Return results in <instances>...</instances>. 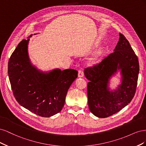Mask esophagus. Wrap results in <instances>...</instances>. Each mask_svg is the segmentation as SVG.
I'll return each mask as SVG.
<instances>
[{"label": "esophagus", "instance_id": "1", "mask_svg": "<svg viewBox=\"0 0 146 146\" xmlns=\"http://www.w3.org/2000/svg\"><path fill=\"white\" fill-rule=\"evenodd\" d=\"M83 71L82 70H78V77H83Z\"/></svg>", "mask_w": 146, "mask_h": 146}]
</instances>
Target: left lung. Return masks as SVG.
Wrapping results in <instances>:
<instances>
[{"instance_id":"obj_1","label":"left lung","mask_w":146,"mask_h":146,"mask_svg":"<svg viewBox=\"0 0 146 146\" xmlns=\"http://www.w3.org/2000/svg\"><path fill=\"white\" fill-rule=\"evenodd\" d=\"M120 70L121 84L114 92L110 91L109 80ZM138 58L124 35L119 39L114 52L99 63L84 70L88 83V106L96 116L107 117L129 104L135 96L138 82Z\"/></svg>"}]
</instances>
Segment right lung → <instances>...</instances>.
<instances>
[{"label":"right lung","mask_w":146,"mask_h":146,"mask_svg":"<svg viewBox=\"0 0 146 146\" xmlns=\"http://www.w3.org/2000/svg\"><path fill=\"white\" fill-rule=\"evenodd\" d=\"M29 40L23 39L19 42L8 61L13 93L25 108L41 117H50L62 110L66 94L78 72L72 69H56L48 72L39 70L29 59Z\"/></svg>","instance_id":"right-lung-1"}]
</instances>
